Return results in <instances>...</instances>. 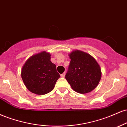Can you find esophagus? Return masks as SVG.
I'll return each mask as SVG.
<instances>
[{"label": "esophagus", "instance_id": "1", "mask_svg": "<svg viewBox=\"0 0 127 127\" xmlns=\"http://www.w3.org/2000/svg\"><path fill=\"white\" fill-rule=\"evenodd\" d=\"M65 72H64L63 74H61V77H62V78H64V77H65Z\"/></svg>", "mask_w": 127, "mask_h": 127}]
</instances>
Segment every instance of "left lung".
Segmentation results:
<instances>
[{"label": "left lung", "instance_id": "left-lung-1", "mask_svg": "<svg viewBox=\"0 0 127 127\" xmlns=\"http://www.w3.org/2000/svg\"><path fill=\"white\" fill-rule=\"evenodd\" d=\"M71 61L65 78L76 92L89 93L96 88L101 78L100 67L88 53L75 50L69 55Z\"/></svg>", "mask_w": 127, "mask_h": 127}]
</instances>
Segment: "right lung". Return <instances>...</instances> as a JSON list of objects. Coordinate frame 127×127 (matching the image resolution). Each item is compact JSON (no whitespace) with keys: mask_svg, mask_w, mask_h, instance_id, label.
I'll return each mask as SVG.
<instances>
[{"mask_svg":"<svg viewBox=\"0 0 127 127\" xmlns=\"http://www.w3.org/2000/svg\"><path fill=\"white\" fill-rule=\"evenodd\" d=\"M60 77L55 64L50 61V53L46 52L30 58L21 70L25 86L36 95H43L51 92Z\"/></svg>","mask_w":127,"mask_h":127,"instance_id":"add662e5","label":"right lung"}]
</instances>
